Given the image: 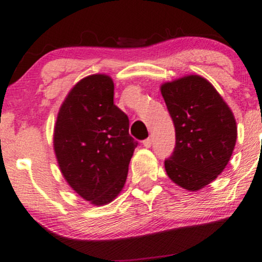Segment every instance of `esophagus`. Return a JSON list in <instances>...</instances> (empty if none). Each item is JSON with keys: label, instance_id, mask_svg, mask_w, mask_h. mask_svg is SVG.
Here are the masks:
<instances>
[{"label": "esophagus", "instance_id": "1", "mask_svg": "<svg viewBox=\"0 0 262 262\" xmlns=\"http://www.w3.org/2000/svg\"><path fill=\"white\" fill-rule=\"evenodd\" d=\"M143 146L146 147V148H150L151 147V138L150 137H148V138H146V140L143 141Z\"/></svg>", "mask_w": 262, "mask_h": 262}]
</instances>
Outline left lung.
<instances>
[{
	"label": "left lung",
	"mask_w": 262,
	"mask_h": 262,
	"mask_svg": "<svg viewBox=\"0 0 262 262\" xmlns=\"http://www.w3.org/2000/svg\"><path fill=\"white\" fill-rule=\"evenodd\" d=\"M175 126L176 143L165 159L167 176L187 190H198L224 171L237 140L233 113L204 77L189 75L161 86Z\"/></svg>",
	"instance_id": "left-lung-1"
}]
</instances>
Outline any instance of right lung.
<instances>
[{
  "label": "right lung",
  "mask_w": 262,
  "mask_h": 262,
  "mask_svg": "<svg viewBox=\"0 0 262 262\" xmlns=\"http://www.w3.org/2000/svg\"><path fill=\"white\" fill-rule=\"evenodd\" d=\"M128 116L114 104V83L91 75L74 86L58 113L53 146L64 179L87 202L111 203L120 193L138 142Z\"/></svg>",
  "instance_id": "add662e5"
}]
</instances>
